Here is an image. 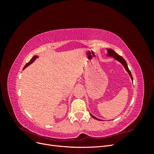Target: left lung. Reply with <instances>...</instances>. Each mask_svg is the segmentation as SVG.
<instances>
[{
  "mask_svg": "<svg viewBox=\"0 0 154 154\" xmlns=\"http://www.w3.org/2000/svg\"><path fill=\"white\" fill-rule=\"evenodd\" d=\"M106 53H106V56L107 57H113L114 59L116 60H117V61H118L119 62H120L121 63H122V64L123 65V66L124 67V68L125 69L126 71H127V72L128 74H129V76H130V78H131V80L133 81V78H132V76L131 72H130V71L128 67L127 63V62H126L125 60L122 57H121L120 55H119L118 54L116 53L115 52V51H114L113 49H106ZM90 115L91 116L92 118H93L96 119V120L103 121V120H101V119H98V118H96L95 116H93V115H92V114H91V113H90Z\"/></svg>",
  "mask_w": 154,
  "mask_h": 154,
  "instance_id": "8db88e82",
  "label": "left lung"
}]
</instances>
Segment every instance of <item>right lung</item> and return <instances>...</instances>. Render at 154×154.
<instances>
[{
    "instance_id": "right-lung-1",
    "label": "right lung",
    "mask_w": 154,
    "mask_h": 154,
    "mask_svg": "<svg viewBox=\"0 0 154 154\" xmlns=\"http://www.w3.org/2000/svg\"><path fill=\"white\" fill-rule=\"evenodd\" d=\"M38 58V55H35L34 57L31 58V60H30V61H29L28 63H27L26 64V66H24V69H23V70L25 69L27 67H28V66H29V65H31V63H33V62L35 61V60H36V58Z\"/></svg>"
}]
</instances>
